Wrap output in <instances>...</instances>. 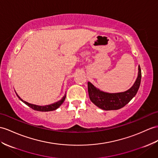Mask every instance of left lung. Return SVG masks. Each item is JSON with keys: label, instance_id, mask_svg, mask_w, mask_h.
<instances>
[{"label": "left lung", "instance_id": "obj_1", "mask_svg": "<svg viewBox=\"0 0 158 158\" xmlns=\"http://www.w3.org/2000/svg\"><path fill=\"white\" fill-rule=\"evenodd\" d=\"M141 79L140 66L138 67V75L135 82L129 90L118 93H109L103 92L95 87L90 82H88V91L89 98L98 108L105 110H118L125 106L130 102L139 90Z\"/></svg>", "mask_w": 158, "mask_h": 158}]
</instances>
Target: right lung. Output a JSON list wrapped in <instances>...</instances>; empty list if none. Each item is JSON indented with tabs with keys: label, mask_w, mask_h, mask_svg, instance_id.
<instances>
[{
	"label": "right lung",
	"mask_w": 158,
	"mask_h": 158,
	"mask_svg": "<svg viewBox=\"0 0 158 158\" xmlns=\"http://www.w3.org/2000/svg\"><path fill=\"white\" fill-rule=\"evenodd\" d=\"M16 94H17V97H19V98L23 102H24L26 105H27L28 106L30 107V108H31L32 109H33L35 110L41 111V112H48V111H52V110H56L57 109H58L59 107L61 106V104H62L64 102V101H65V98H66V94H65L64 97H62V98H61V100H60L59 101L56 102L51 104V105H49L39 106V105H33V104L29 103L27 102L23 101V100L21 99L20 97H19V96L17 94V92H16Z\"/></svg>",
	"instance_id": "obj_1"
}]
</instances>
